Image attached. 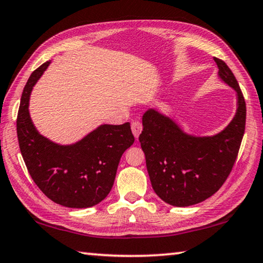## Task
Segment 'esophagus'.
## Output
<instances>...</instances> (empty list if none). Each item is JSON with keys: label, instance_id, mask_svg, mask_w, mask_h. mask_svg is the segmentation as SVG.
Returning a JSON list of instances; mask_svg holds the SVG:
<instances>
[{"label": "esophagus", "instance_id": "obj_1", "mask_svg": "<svg viewBox=\"0 0 263 263\" xmlns=\"http://www.w3.org/2000/svg\"><path fill=\"white\" fill-rule=\"evenodd\" d=\"M131 128H132V133H133V136H135L136 139H138V137H139V135L141 133V130H142V125H141V123H140V122H138V121L132 122V124H131Z\"/></svg>", "mask_w": 263, "mask_h": 263}]
</instances>
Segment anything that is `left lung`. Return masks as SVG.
<instances>
[{
	"label": "left lung",
	"instance_id": "8db88e82",
	"mask_svg": "<svg viewBox=\"0 0 263 263\" xmlns=\"http://www.w3.org/2000/svg\"><path fill=\"white\" fill-rule=\"evenodd\" d=\"M218 75L237 92V112L215 136L188 135L174 119L148 109L139 136L151 183L163 202L174 206L201 203L219 190L237 159L246 124V103L237 79L215 58Z\"/></svg>",
	"mask_w": 263,
	"mask_h": 263
}]
</instances>
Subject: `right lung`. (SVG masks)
Segmentation results:
<instances>
[{
	"mask_svg": "<svg viewBox=\"0 0 263 263\" xmlns=\"http://www.w3.org/2000/svg\"><path fill=\"white\" fill-rule=\"evenodd\" d=\"M51 61L43 64L26 82L17 116L22 157L34 183L62 206L83 209L103 201L112 188L123 153L135 141L130 123L103 124L72 145H60L42 136L29 112L32 88Z\"/></svg>",
	"mask_w": 263,
	"mask_h": 263,
	"instance_id": "1",
	"label": "right lung"
}]
</instances>
